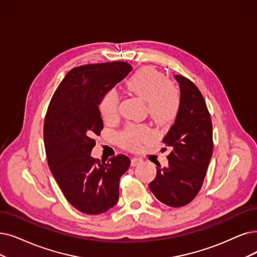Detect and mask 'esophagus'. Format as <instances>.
<instances>
[{
	"label": "esophagus",
	"mask_w": 257,
	"mask_h": 257,
	"mask_svg": "<svg viewBox=\"0 0 257 257\" xmlns=\"http://www.w3.org/2000/svg\"><path fill=\"white\" fill-rule=\"evenodd\" d=\"M142 162V159H140V158H132V160H131V166L132 167H136V166H138L139 163H141Z\"/></svg>",
	"instance_id": "obj_1"
}]
</instances>
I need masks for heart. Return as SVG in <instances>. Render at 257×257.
Here are the masks:
<instances>
[{
	"instance_id": "heart-1",
	"label": "heart",
	"mask_w": 257,
	"mask_h": 257,
	"mask_svg": "<svg viewBox=\"0 0 257 257\" xmlns=\"http://www.w3.org/2000/svg\"><path fill=\"white\" fill-rule=\"evenodd\" d=\"M125 86L130 93L146 100L149 116L158 124H168L176 118L180 108L179 91L161 71L143 66L127 79ZM119 101L115 89H109L102 96L99 110L105 121L118 117ZM151 138L152 132L147 125L130 124L119 134V143L122 148L134 151Z\"/></svg>"
}]
</instances>
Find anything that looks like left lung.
<instances>
[{
  "instance_id": "left-lung-1",
  "label": "left lung",
  "mask_w": 257,
  "mask_h": 257,
  "mask_svg": "<svg viewBox=\"0 0 257 257\" xmlns=\"http://www.w3.org/2000/svg\"><path fill=\"white\" fill-rule=\"evenodd\" d=\"M180 86V108L163 143L172 148L169 164L160 168L150 184L155 197L167 206L179 208L190 203L201 189L213 153L210 112L198 87L176 75Z\"/></svg>"
}]
</instances>
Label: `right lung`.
<instances>
[{
    "label": "right lung",
    "mask_w": 257,
    "mask_h": 257,
    "mask_svg": "<svg viewBox=\"0 0 257 257\" xmlns=\"http://www.w3.org/2000/svg\"><path fill=\"white\" fill-rule=\"evenodd\" d=\"M131 70L121 61L75 67L49 102L43 127L48 167L67 201L82 213L97 215L114 207L120 177L130 168L123 154L105 162L90 153L94 136L103 128L100 100Z\"/></svg>",
    "instance_id": "1"
}]
</instances>
